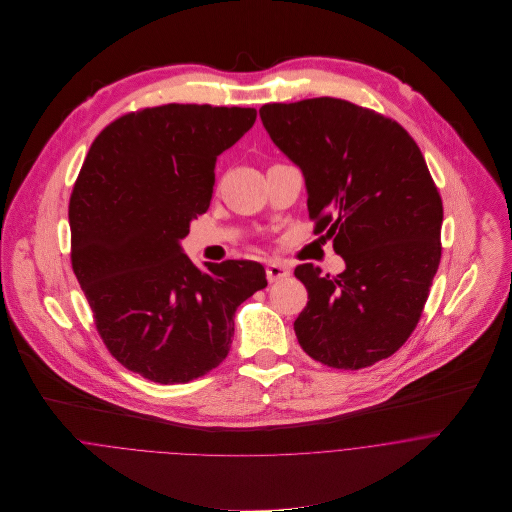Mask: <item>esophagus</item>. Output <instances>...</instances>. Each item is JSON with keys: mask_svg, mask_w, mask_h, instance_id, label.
Here are the masks:
<instances>
[{"mask_svg": "<svg viewBox=\"0 0 512 512\" xmlns=\"http://www.w3.org/2000/svg\"><path fill=\"white\" fill-rule=\"evenodd\" d=\"M290 276V268L282 262H276V260H270L268 266H266V278L268 282H280V280H286Z\"/></svg>", "mask_w": 512, "mask_h": 512, "instance_id": "1", "label": "esophagus"}]
</instances>
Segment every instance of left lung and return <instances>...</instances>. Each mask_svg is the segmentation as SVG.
<instances>
[{
  "instance_id": "left-lung-1",
  "label": "left lung",
  "mask_w": 512,
  "mask_h": 512,
  "mask_svg": "<svg viewBox=\"0 0 512 512\" xmlns=\"http://www.w3.org/2000/svg\"><path fill=\"white\" fill-rule=\"evenodd\" d=\"M272 142L303 171L309 219L347 268L299 264L301 349L331 368L392 357L416 329L441 258L443 205L426 159L392 118L341 98L264 104Z\"/></svg>"
}]
</instances>
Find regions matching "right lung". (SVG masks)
Segmentation results:
<instances>
[{
	"label": "right lung",
	"mask_w": 512,
	"mask_h": 512,
	"mask_svg": "<svg viewBox=\"0 0 512 512\" xmlns=\"http://www.w3.org/2000/svg\"><path fill=\"white\" fill-rule=\"evenodd\" d=\"M256 122L254 108L165 104L130 112L92 142L74 183L71 262L110 355L159 384H183L226 359L234 311L268 286L252 260L181 250L207 213L215 163Z\"/></svg>",
	"instance_id": "obj_1"
}]
</instances>
